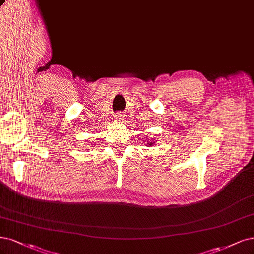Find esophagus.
Segmentation results:
<instances>
[{
    "label": "esophagus",
    "mask_w": 254,
    "mask_h": 254,
    "mask_svg": "<svg viewBox=\"0 0 254 254\" xmlns=\"http://www.w3.org/2000/svg\"><path fill=\"white\" fill-rule=\"evenodd\" d=\"M122 118H123V116H122L121 113H116V116H115V119H116V120H119V121H120V120H122Z\"/></svg>",
    "instance_id": "1"
}]
</instances>
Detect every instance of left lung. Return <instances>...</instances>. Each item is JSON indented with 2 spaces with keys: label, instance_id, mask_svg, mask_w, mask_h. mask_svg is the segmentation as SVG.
Masks as SVG:
<instances>
[{
  "label": "left lung",
  "instance_id": "8db88e82",
  "mask_svg": "<svg viewBox=\"0 0 254 254\" xmlns=\"http://www.w3.org/2000/svg\"><path fill=\"white\" fill-rule=\"evenodd\" d=\"M148 145H149V146H152V145H154V143H153V142H152V141H151V142H150V143H149V144H148Z\"/></svg>",
  "mask_w": 254,
  "mask_h": 254
}]
</instances>
